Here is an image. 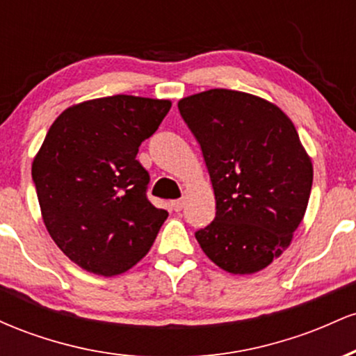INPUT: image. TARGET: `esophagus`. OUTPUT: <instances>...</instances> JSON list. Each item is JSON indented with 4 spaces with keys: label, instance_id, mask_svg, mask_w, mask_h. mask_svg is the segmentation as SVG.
Instances as JSON below:
<instances>
[{
    "label": "esophagus",
    "instance_id": "esophagus-1",
    "mask_svg": "<svg viewBox=\"0 0 356 356\" xmlns=\"http://www.w3.org/2000/svg\"><path fill=\"white\" fill-rule=\"evenodd\" d=\"M182 207H184V199H175V201H172V209L175 212L182 211Z\"/></svg>",
    "mask_w": 356,
    "mask_h": 356
}]
</instances>
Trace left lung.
I'll return each instance as SVG.
<instances>
[{
	"instance_id": "1",
	"label": "left lung",
	"mask_w": 356,
	"mask_h": 356,
	"mask_svg": "<svg viewBox=\"0 0 356 356\" xmlns=\"http://www.w3.org/2000/svg\"><path fill=\"white\" fill-rule=\"evenodd\" d=\"M177 107L216 195V218L195 239L224 271H261L291 244L312 192L313 164L295 125L275 104L236 90H206Z\"/></svg>"
}]
</instances>
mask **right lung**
<instances>
[{
	"label": "right lung",
	"mask_w": 356,
	"mask_h": 356,
	"mask_svg": "<svg viewBox=\"0 0 356 356\" xmlns=\"http://www.w3.org/2000/svg\"><path fill=\"white\" fill-rule=\"evenodd\" d=\"M170 107V100L134 95L81 102L60 113L35 155L44 226L85 271H129L169 216L147 199L150 177L136 157Z\"/></svg>",
	"instance_id": "right-lung-1"
}]
</instances>
